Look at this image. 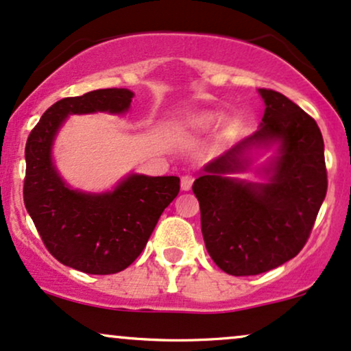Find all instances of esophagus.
<instances>
[{
    "label": "esophagus",
    "mask_w": 351,
    "mask_h": 351,
    "mask_svg": "<svg viewBox=\"0 0 351 351\" xmlns=\"http://www.w3.org/2000/svg\"><path fill=\"white\" fill-rule=\"evenodd\" d=\"M192 184H193V176L191 174L182 176V179H180V187H182V191H191Z\"/></svg>",
    "instance_id": "obj_1"
}]
</instances>
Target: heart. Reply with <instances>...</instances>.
Wrapping results in <instances>:
<instances>
[{"label":"heart","mask_w":351,"mask_h":351,"mask_svg":"<svg viewBox=\"0 0 351 351\" xmlns=\"http://www.w3.org/2000/svg\"><path fill=\"white\" fill-rule=\"evenodd\" d=\"M210 121H212V117H202V118L197 119L195 125L200 126V128H205V126L210 125Z\"/></svg>","instance_id":"1"}]
</instances>
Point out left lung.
<instances>
[{
    "instance_id": "8db88e82",
    "label": "left lung",
    "mask_w": 351,
    "mask_h": 351,
    "mask_svg": "<svg viewBox=\"0 0 351 351\" xmlns=\"http://www.w3.org/2000/svg\"><path fill=\"white\" fill-rule=\"evenodd\" d=\"M266 110L259 130L210 160L192 185L205 246L232 276H256L304 248L327 193L324 138L315 119L274 90L259 88ZM278 142L266 184L226 178L247 165L245 152Z\"/></svg>"
}]
</instances>
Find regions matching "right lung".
<instances>
[{
	"mask_svg": "<svg viewBox=\"0 0 351 351\" xmlns=\"http://www.w3.org/2000/svg\"><path fill=\"white\" fill-rule=\"evenodd\" d=\"M133 92L93 90L67 97L45 110L26 143L24 205L45 248L62 265L86 274L126 269L149 240L164 208L180 191L176 176L131 174L113 192L72 191L52 164L51 147L69 114L125 113Z\"/></svg>",
	"mask_w": 351,
	"mask_h": 351,
	"instance_id": "right-lung-1",
	"label": "right lung"
}]
</instances>
